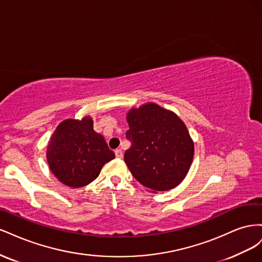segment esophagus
<instances>
[{
  "instance_id": "34e87169",
  "label": "esophagus",
  "mask_w": 262,
  "mask_h": 262,
  "mask_svg": "<svg viewBox=\"0 0 262 262\" xmlns=\"http://www.w3.org/2000/svg\"><path fill=\"white\" fill-rule=\"evenodd\" d=\"M115 154H116V157H118V158H121V157L123 156L122 149H121V148H117V149L115 150Z\"/></svg>"
}]
</instances>
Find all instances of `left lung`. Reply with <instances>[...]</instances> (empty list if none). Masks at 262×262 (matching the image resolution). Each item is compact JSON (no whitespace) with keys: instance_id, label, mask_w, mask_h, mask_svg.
Here are the masks:
<instances>
[{"instance_id":"8db88e82","label":"left lung","mask_w":262,"mask_h":262,"mask_svg":"<svg viewBox=\"0 0 262 262\" xmlns=\"http://www.w3.org/2000/svg\"><path fill=\"white\" fill-rule=\"evenodd\" d=\"M125 137L131 146L124 162L133 177L152 192L167 191L185 179L194 145L186 124L170 110L154 102L132 108L126 115Z\"/></svg>"}]
</instances>
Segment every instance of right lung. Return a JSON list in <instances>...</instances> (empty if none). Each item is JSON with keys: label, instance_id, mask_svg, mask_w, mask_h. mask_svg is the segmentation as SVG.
<instances>
[{"label": "right lung", "instance_id": "add662e5", "mask_svg": "<svg viewBox=\"0 0 262 262\" xmlns=\"http://www.w3.org/2000/svg\"><path fill=\"white\" fill-rule=\"evenodd\" d=\"M93 119H67L54 130L47 147V162L62 184L81 188L96 179L106 163L115 158L101 134L95 132Z\"/></svg>", "mask_w": 262, "mask_h": 262}]
</instances>
